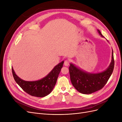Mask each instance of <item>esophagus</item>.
Returning a JSON list of instances; mask_svg holds the SVG:
<instances>
[{"instance_id":"34e87169","label":"esophagus","mask_w":122,"mask_h":122,"mask_svg":"<svg viewBox=\"0 0 122 122\" xmlns=\"http://www.w3.org/2000/svg\"><path fill=\"white\" fill-rule=\"evenodd\" d=\"M70 64V62H69V61L68 60H66L65 61H64V65L65 66H68Z\"/></svg>"}]
</instances>
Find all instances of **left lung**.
Returning a JSON list of instances; mask_svg holds the SVG:
<instances>
[{
	"instance_id": "left-lung-1",
	"label": "left lung",
	"mask_w": 122,
	"mask_h": 122,
	"mask_svg": "<svg viewBox=\"0 0 122 122\" xmlns=\"http://www.w3.org/2000/svg\"><path fill=\"white\" fill-rule=\"evenodd\" d=\"M102 37L103 36L98 30ZM114 66L113 50L112 60L109 67L105 71L97 74L84 72L71 64L69 73L71 82L76 89L83 94H90L98 91L104 86L112 73Z\"/></svg>"
}]
</instances>
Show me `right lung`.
I'll return each instance as SVG.
<instances>
[{
	"label": "right lung",
	"mask_w": 122,
	"mask_h": 122,
	"mask_svg": "<svg viewBox=\"0 0 122 122\" xmlns=\"http://www.w3.org/2000/svg\"><path fill=\"white\" fill-rule=\"evenodd\" d=\"M64 62L62 61L55 66L45 77L35 81H27L20 79L12 68L13 75L15 81L26 93L32 96L44 97L49 94L52 91L63 66Z\"/></svg>",
	"instance_id": "1"
}]
</instances>
